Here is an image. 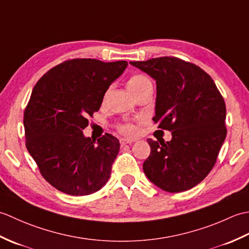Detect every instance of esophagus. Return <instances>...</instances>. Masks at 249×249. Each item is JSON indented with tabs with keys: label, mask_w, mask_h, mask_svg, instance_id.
<instances>
[{
	"label": "esophagus",
	"mask_w": 249,
	"mask_h": 249,
	"mask_svg": "<svg viewBox=\"0 0 249 249\" xmlns=\"http://www.w3.org/2000/svg\"><path fill=\"white\" fill-rule=\"evenodd\" d=\"M134 142V140H129V139H124V138H122V139H120V144L122 145V146H124V145H126V144H130V143H133Z\"/></svg>",
	"instance_id": "34e87169"
}]
</instances>
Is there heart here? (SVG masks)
Returning a JSON list of instances; mask_svg holds the SVG:
<instances>
[{
    "mask_svg": "<svg viewBox=\"0 0 249 249\" xmlns=\"http://www.w3.org/2000/svg\"><path fill=\"white\" fill-rule=\"evenodd\" d=\"M149 84H152L149 78L144 75H141V73H137V75H134L129 78L128 89L131 92H133V94H135L136 92L140 91L141 89H143L144 87L149 86ZM115 128L119 131V133L123 134L125 136H134L137 131L135 124L131 123V122H123V123H118L115 125Z\"/></svg>",
    "mask_w": 249,
    "mask_h": 249,
    "instance_id": "heart-1",
    "label": "heart"
}]
</instances>
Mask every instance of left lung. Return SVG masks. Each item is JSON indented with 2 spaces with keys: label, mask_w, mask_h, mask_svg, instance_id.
<instances>
[{
  "label": "left lung",
  "mask_w": 249,
  "mask_h": 249,
  "mask_svg": "<svg viewBox=\"0 0 249 249\" xmlns=\"http://www.w3.org/2000/svg\"><path fill=\"white\" fill-rule=\"evenodd\" d=\"M129 63L156 80L153 121L172 134L171 141L147 139L151 154L143 162L145 176L168 193L193 188L213 169L226 138L223 95L209 73L179 57Z\"/></svg>",
  "instance_id": "1"
}]
</instances>
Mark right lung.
I'll return each mask as SVG.
<instances>
[{
  "label": "right lung",
  "mask_w": 249,
  "mask_h": 249,
  "mask_svg": "<svg viewBox=\"0 0 249 249\" xmlns=\"http://www.w3.org/2000/svg\"><path fill=\"white\" fill-rule=\"evenodd\" d=\"M127 65L126 61L66 60L35 84L23 114L25 145L41 176L60 192L87 196L108 182L120 142L105 134L95 143L82 129Z\"/></svg>",
  "instance_id": "obj_1"
}]
</instances>
